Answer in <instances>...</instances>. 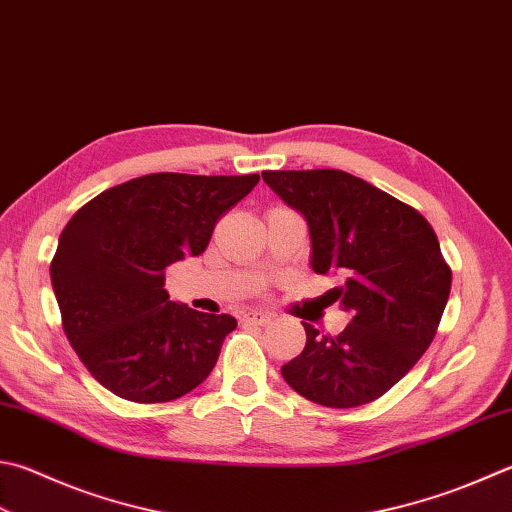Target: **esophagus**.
Instances as JSON below:
<instances>
[{
	"mask_svg": "<svg viewBox=\"0 0 512 512\" xmlns=\"http://www.w3.org/2000/svg\"><path fill=\"white\" fill-rule=\"evenodd\" d=\"M272 314H267V312H247L245 314V321H249V323H254V325H267V323H272Z\"/></svg>",
	"mask_w": 512,
	"mask_h": 512,
	"instance_id": "esophagus-1",
	"label": "esophagus"
}]
</instances>
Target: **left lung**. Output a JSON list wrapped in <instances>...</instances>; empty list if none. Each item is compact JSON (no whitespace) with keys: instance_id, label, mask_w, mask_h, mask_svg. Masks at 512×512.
Here are the masks:
<instances>
[{"instance_id":"1","label":"left lung","mask_w":512,"mask_h":512,"mask_svg":"<svg viewBox=\"0 0 512 512\" xmlns=\"http://www.w3.org/2000/svg\"><path fill=\"white\" fill-rule=\"evenodd\" d=\"M274 194L305 218L310 265L343 283L325 296L350 323L339 336L303 323V352L281 368L301 397L327 408L379 399L435 339L452 272L417 209L339 169L263 171Z\"/></svg>"}]
</instances>
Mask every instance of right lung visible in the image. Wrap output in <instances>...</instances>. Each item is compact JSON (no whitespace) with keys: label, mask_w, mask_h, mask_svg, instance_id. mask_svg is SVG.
Masks as SVG:
<instances>
[{"label":"right lung","mask_w":512,"mask_h":512,"mask_svg":"<svg viewBox=\"0 0 512 512\" xmlns=\"http://www.w3.org/2000/svg\"><path fill=\"white\" fill-rule=\"evenodd\" d=\"M258 180L149 173L102 191L66 223L53 292L66 339L106 390L165 403L214 370L236 318L169 301L165 269L205 252L218 218Z\"/></svg>","instance_id":"add662e5"}]
</instances>
